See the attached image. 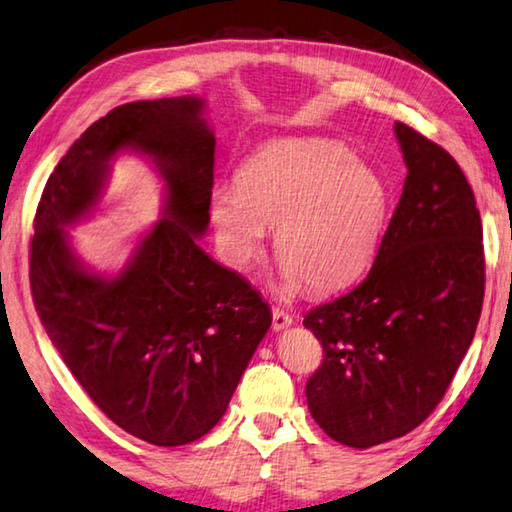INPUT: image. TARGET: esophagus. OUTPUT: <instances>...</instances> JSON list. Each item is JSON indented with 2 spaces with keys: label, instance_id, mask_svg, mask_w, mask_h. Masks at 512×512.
Listing matches in <instances>:
<instances>
[{
  "label": "esophagus",
  "instance_id": "34e87169",
  "mask_svg": "<svg viewBox=\"0 0 512 512\" xmlns=\"http://www.w3.org/2000/svg\"><path fill=\"white\" fill-rule=\"evenodd\" d=\"M290 325H293V318H290L286 311H281L279 306H272V329L274 332H281V329H286Z\"/></svg>",
  "mask_w": 512,
  "mask_h": 512
}]
</instances>
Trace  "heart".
<instances>
[{"label": "heart", "mask_w": 512, "mask_h": 512, "mask_svg": "<svg viewBox=\"0 0 512 512\" xmlns=\"http://www.w3.org/2000/svg\"><path fill=\"white\" fill-rule=\"evenodd\" d=\"M389 185L338 141L295 137L270 141L247 157L235 190L217 187L210 219L224 254L247 267L274 231V254L288 290H329L355 281L380 247Z\"/></svg>", "instance_id": "heart-1"}]
</instances>
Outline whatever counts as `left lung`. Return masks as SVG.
Here are the masks:
<instances>
[{
    "label": "left lung",
    "instance_id": "8db88e82",
    "mask_svg": "<svg viewBox=\"0 0 512 512\" xmlns=\"http://www.w3.org/2000/svg\"><path fill=\"white\" fill-rule=\"evenodd\" d=\"M403 194L366 279L304 316L325 359L306 382L318 426L352 448L403 437L439 405L485 295L474 192L442 146L396 123Z\"/></svg>",
    "mask_w": 512,
    "mask_h": 512
}]
</instances>
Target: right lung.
Instances as JSON below:
<instances>
[{
    "label": "right lung",
    "mask_w": 512,
    "mask_h": 512,
    "mask_svg": "<svg viewBox=\"0 0 512 512\" xmlns=\"http://www.w3.org/2000/svg\"><path fill=\"white\" fill-rule=\"evenodd\" d=\"M194 96L128 102L102 116L47 178L29 247L31 295L70 373L116 426L155 446L217 426L272 325L267 302L196 245L210 222L215 135ZM119 150L168 183L165 219L116 278L69 249L64 225L95 205Z\"/></svg>",
    "instance_id": "right-lung-1"
}]
</instances>
